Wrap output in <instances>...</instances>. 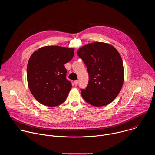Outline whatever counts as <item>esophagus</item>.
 Segmentation results:
<instances>
[{
	"label": "esophagus",
	"instance_id": "esophagus-1",
	"mask_svg": "<svg viewBox=\"0 0 155 155\" xmlns=\"http://www.w3.org/2000/svg\"><path fill=\"white\" fill-rule=\"evenodd\" d=\"M74 84H75V86H77V84H78V80H75V81H74Z\"/></svg>",
	"mask_w": 155,
	"mask_h": 155
}]
</instances>
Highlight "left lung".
Wrapping results in <instances>:
<instances>
[{
	"label": "left lung",
	"mask_w": 155,
	"mask_h": 155,
	"mask_svg": "<svg viewBox=\"0 0 155 155\" xmlns=\"http://www.w3.org/2000/svg\"><path fill=\"white\" fill-rule=\"evenodd\" d=\"M89 74V82L81 94L93 106L111 103L120 93L124 82V68L121 55L109 43L93 42L77 51Z\"/></svg>",
	"instance_id": "1"
}]
</instances>
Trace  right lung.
Here are the masks:
<instances>
[{"label":"right lung","instance_id":"add662e5","mask_svg":"<svg viewBox=\"0 0 155 155\" xmlns=\"http://www.w3.org/2000/svg\"><path fill=\"white\" fill-rule=\"evenodd\" d=\"M74 55V49L45 46L31 56L27 66V80L31 93L40 104L56 107L62 104L71 90L66 79L64 64Z\"/></svg>","mask_w":155,"mask_h":155}]
</instances>
